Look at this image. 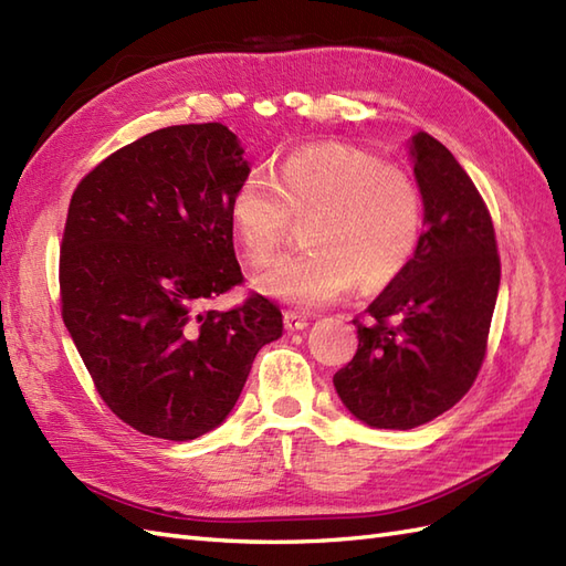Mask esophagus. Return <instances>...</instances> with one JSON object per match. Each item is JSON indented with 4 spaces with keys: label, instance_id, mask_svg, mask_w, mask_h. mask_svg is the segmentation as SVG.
<instances>
[{
    "label": "esophagus",
    "instance_id": "1",
    "mask_svg": "<svg viewBox=\"0 0 566 566\" xmlns=\"http://www.w3.org/2000/svg\"><path fill=\"white\" fill-rule=\"evenodd\" d=\"M284 327L289 332H298V329H306L308 327V317L298 313V311H286L284 313Z\"/></svg>",
    "mask_w": 566,
    "mask_h": 566
}]
</instances>
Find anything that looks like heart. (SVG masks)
<instances>
[{
  "mask_svg": "<svg viewBox=\"0 0 566 566\" xmlns=\"http://www.w3.org/2000/svg\"><path fill=\"white\" fill-rule=\"evenodd\" d=\"M292 214H313L311 249L274 260L253 286L303 311L327 306L356 282L389 284L407 270L423 234V200L409 174L352 145H311L286 155L272 177L245 174L229 200L245 263H270Z\"/></svg>",
  "mask_w": 566,
  "mask_h": 566,
  "instance_id": "heart-1",
  "label": "heart"
}]
</instances>
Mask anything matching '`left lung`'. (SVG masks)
I'll list each match as a JSON object with an SVG mask.
<instances>
[{"label":"left lung","instance_id":"left-lung-1","mask_svg":"<svg viewBox=\"0 0 566 566\" xmlns=\"http://www.w3.org/2000/svg\"><path fill=\"white\" fill-rule=\"evenodd\" d=\"M423 234L399 277L366 308L356 356L335 373L346 409L370 428L409 430L469 392L500 289L490 212L457 157L428 134L409 140Z\"/></svg>","mask_w":566,"mask_h":566}]
</instances>
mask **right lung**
I'll use <instances>...</instances> for the list:
<instances>
[{"instance_id":"obj_1","label":"right lung","mask_w":566,"mask_h":566,"mask_svg":"<svg viewBox=\"0 0 566 566\" xmlns=\"http://www.w3.org/2000/svg\"><path fill=\"white\" fill-rule=\"evenodd\" d=\"M251 171L222 124L167 126L103 159L71 196L60 286L64 325L99 397L150 438L222 426L282 313L241 284L229 200Z\"/></svg>"}]
</instances>
